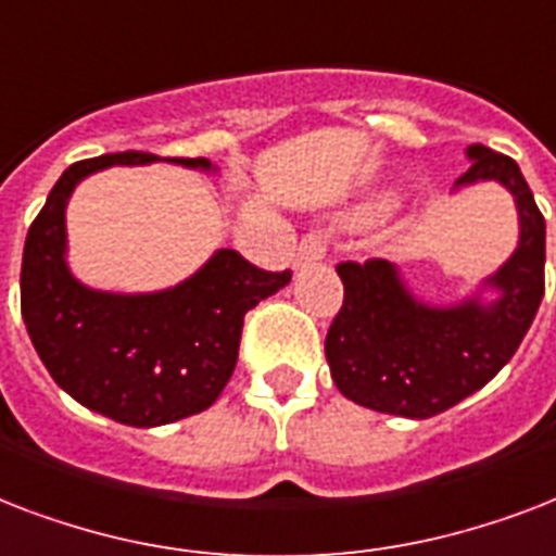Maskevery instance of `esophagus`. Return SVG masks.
<instances>
[{"label": "esophagus", "instance_id": "34e87169", "mask_svg": "<svg viewBox=\"0 0 556 556\" xmlns=\"http://www.w3.org/2000/svg\"><path fill=\"white\" fill-rule=\"evenodd\" d=\"M325 257V240L321 235H307V238L299 243V252H295V266L318 264Z\"/></svg>", "mask_w": 556, "mask_h": 556}]
</instances>
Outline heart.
Here are the masks:
<instances>
[{"label":"heart","instance_id":"1","mask_svg":"<svg viewBox=\"0 0 556 556\" xmlns=\"http://www.w3.org/2000/svg\"><path fill=\"white\" fill-rule=\"evenodd\" d=\"M386 208H389V202H371V205H368V208H365L359 217H377V214H382Z\"/></svg>","mask_w":556,"mask_h":556}]
</instances>
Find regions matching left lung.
<instances>
[{
  "mask_svg": "<svg viewBox=\"0 0 556 556\" xmlns=\"http://www.w3.org/2000/svg\"><path fill=\"white\" fill-rule=\"evenodd\" d=\"M453 191L496 182L514 197L519 240L496 273L458 301L420 299L391 261L342 264L345 304L327 330L330 377L348 400L397 417L441 415L496 377L528 333L545 292V219L514 159L464 150Z\"/></svg>",
  "mask_w": 556,
  "mask_h": 556,
  "instance_id": "left-lung-1",
  "label": "left lung"
}]
</instances>
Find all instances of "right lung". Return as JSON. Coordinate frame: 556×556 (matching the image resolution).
Returning <instances> with one entry per match:
<instances>
[{
    "label": "right lung",
    "instance_id": "obj_1",
    "mask_svg": "<svg viewBox=\"0 0 556 556\" xmlns=\"http://www.w3.org/2000/svg\"><path fill=\"white\" fill-rule=\"evenodd\" d=\"M153 162L219 174L208 159L136 150L77 162L31 223L20 275L23 321L51 380L80 406L139 429L205 412L235 371L243 316L290 283V273H264L235 249H214L197 273L165 290L113 292L80 281L68 266L66 235L75 188L106 167Z\"/></svg>",
    "mask_w": 556,
    "mask_h": 556
}]
</instances>
